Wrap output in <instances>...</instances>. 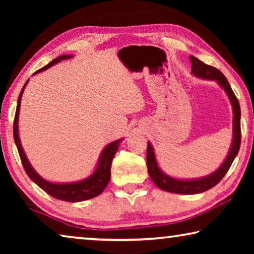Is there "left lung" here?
<instances>
[{
    "label": "left lung",
    "instance_id": "left-lung-1",
    "mask_svg": "<svg viewBox=\"0 0 254 254\" xmlns=\"http://www.w3.org/2000/svg\"><path fill=\"white\" fill-rule=\"evenodd\" d=\"M190 63L192 75L201 79L215 80L226 93L231 102L232 110H233V139H232L230 151L227 153L224 162L220 166V168L208 176L195 179H177L163 173L157 162L152 144L148 142L147 167L150 178L156 184V186L162 189V190L183 195L199 194V192L206 191L214 186H216L226 175L227 171H229L232 162H233L235 157L238 156L241 144V109L238 98H236L233 91H232L229 81H227L225 76L220 70L216 69L215 67L206 65V64L200 62L199 59H197L194 56H190Z\"/></svg>",
    "mask_w": 254,
    "mask_h": 254
}]
</instances>
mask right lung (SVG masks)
<instances>
[{"mask_svg": "<svg viewBox=\"0 0 254 254\" xmlns=\"http://www.w3.org/2000/svg\"><path fill=\"white\" fill-rule=\"evenodd\" d=\"M72 58V55H63L59 56L54 60L42 67L41 69L37 70L34 74H38V72H41L48 68L53 67L56 64H58L64 59H70ZM29 79L27 83L24 84L23 88L21 89V93L18 98V105H16V111H15V118H14V124H13V136H14V142L16 148H18V151L20 154V159L22 161L23 168L25 173L29 176V178L32 180L34 184H37L41 189L49 194L50 196L55 197V198L65 200V201H70V203H77V201H83L94 198L101 194V192L104 190L107 184L110 182L111 178V165L112 160L117 153L118 149L120 147V143L123 139H120L117 141H113L106 145V147L103 149L101 152L100 159H98L97 166L94 173L88 176L87 178L83 180H78V182L74 183H51L48 182L41 177V176L37 173L36 170L32 168L31 163L29 162L27 156H25V152L22 148V144H21L20 137H19V113H20V105H21V98H22V94L24 92L25 86H27Z\"/></svg>", "mask_w": 254, "mask_h": 254, "instance_id": "obj_1", "label": "right lung"}]
</instances>
